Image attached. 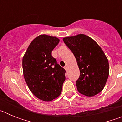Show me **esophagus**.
Returning a JSON list of instances; mask_svg holds the SVG:
<instances>
[{
  "label": "esophagus",
  "mask_w": 122,
  "mask_h": 122,
  "mask_svg": "<svg viewBox=\"0 0 122 122\" xmlns=\"http://www.w3.org/2000/svg\"><path fill=\"white\" fill-rule=\"evenodd\" d=\"M64 68H65V70L67 71V70H68V66H66H66H64Z\"/></svg>",
  "instance_id": "34e87169"
}]
</instances>
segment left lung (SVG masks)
Returning a JSON list of instances; mask_svg holds the SVG:
<instances>
[{
  "label": "left lung",
  "instance_id": "left-lung-1",
  "mask_svg": "<svg viewBox=\"0 0 122 122\" xmlns=\"http://www.w3.org/2000/svg\"><path fill=\"white\" fill-rule=\"evenodd\" d=\"M76 59L80 76L76 85L79 93L93 97L104 89L109 76V62L100 46L84 34L63 38Z\"/></svg>",
  "mask_w": 122,
  "mask_h": 122
}]
</instances>
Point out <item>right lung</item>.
<instances>
[{"label":"right lung","mask_w":122,"mask_h":122,"mask_svg":"<svg viewBox=\"0 0 122 122\" xmlns=\"http://www.w3.org/2000/svg\"><path fill=\"white\" fill-rule=\"evenodd\" d=\"M59 43L55 36L41 35L28 47L22 59L25 81L34 95L43 101L57 98L65 80V70L52 56V51Z\"/></svg>","instance_id":"add662e5"}]
</instances>
